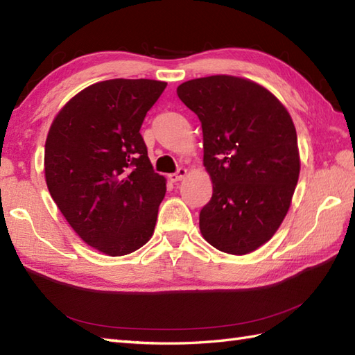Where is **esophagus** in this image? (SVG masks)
Segmentation results:
<instances>
[{"mask_svg": "<svg viewBox=\"0 0 355 355\" xmlns=\"http://www.w3.org/2000/svg\"><path fill=\"white\" fill-rule=\"evenodd\" d=\"M186 175H187V169L180 168L175 173H169L168 178L171 180L172 183H177V182H182V180H183Z\"/></svg>", "mask_w": 355, "mask_h": 355, "instance_id": "obj_1", "label": "esophagus"}]
</instances>
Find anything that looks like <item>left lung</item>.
<instances>
[{
	"instance_id": "1",
	"label": "left lung",
	"mask_w": 355,
	"mask_h": 355,
	"mask_svg": "<svg viewBox=\"0 0 355 355\" xmlns=\"http://www.w3.org/2000/svg\"><path fill=\"white\" fill-rule=\"evenodd\" d=\"M177 94L200 119L212 180L200 212L202 238L229 254L258 250L281 227L299 180L290 112L258 82L229 74L183 82Z\"/></svg>"
}]
</instances>
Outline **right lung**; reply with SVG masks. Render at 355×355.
Here are the masks:
<instances>
[{"label": "right lung", "mask_w": 355, "mask_h": 355, "mask_svg": "<svg viewBox=\"0 0 355 355\" xmlns=\"http://www.w3.org/2000/svg\"><path fill=\"white\" fill-rule=\"evenodd\" d=\"M166 85L97 82L73 96L49 130V192L78 236L103 254H130L154 233L166 178L153 169L140 126Z\"/></svg>", "instance_id": "right-lung-1"}]
</instances>
